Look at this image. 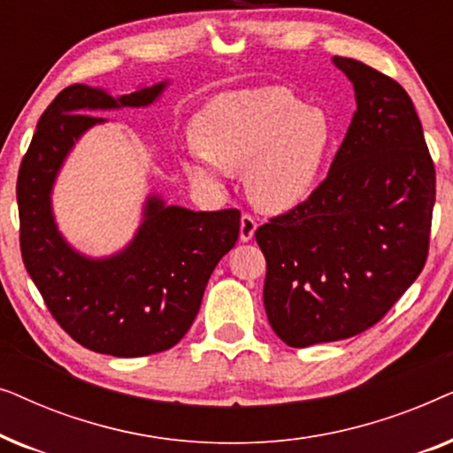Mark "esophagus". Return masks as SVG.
<instances>
[{
    "mask_svg": "<svg viewBox=\"0 0 453 453\" xmlns=\"http://www.w3.org/2000/svg\"><path fill=\"white\" fill-rule=\"evenodd\" d=\"M257 222L251 214H243L241 216V228H239V239L241 241H251L253 233H256Z\"/></svg>",
    "mask_w": 453,
    "mask_h": 453,
    "instance_id": "esophagus-1",
    "label": "esophagus"
}]
</instances>
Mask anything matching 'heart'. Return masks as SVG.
Returning a JSON list of instances; mask_svg holds the SVG:
<instances>
[{"instance_id": "b5f03b06", "label": "heart", "mask_w": 453, "mask_h": 453, "mask_svg": "<svg viewBox=\"0 0 453 453\" xmlns=\"http://www.w3.org/2000/svg\"><path fill=\"white\" fill-rule=\"evenodd\" d=\"M200 152L185 158L194 181L220 188L222 171L245 169L250 200L265 212H284L313 189L332 144L324 109L309 107L287 88L222 96L196 121Z\"/></svg>"}]
</instances>
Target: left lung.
I'll list each match as a JSON object with an SVG mask.
<instances>
[{
	"label": "left lung",
	"mask_w": 453,
	"mask_h": 453,
	"mask_svg": "<svg viewBox=\"0 0 453 453\" xmlns=\"http://www.w3.org/2000/svg\"><path fill=\"white\" fill-rule=\"evenodd\" d=\"M334 64L355 86L346 138L311 196L256 231L265 313L293 349L369 330L429 256L435 165L411 96L363 61Z\"/></svg>",
	"instance_id": "8db88e82"
}]
</instances>
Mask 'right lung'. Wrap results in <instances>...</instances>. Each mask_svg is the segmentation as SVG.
I'll return each instance as SVG.
<instances>
[{"instance_id": "obj_1", "label": "right lung", "mask_w": 453, "mask_h": 453, "mask_svg": "<svg viewBox=\"0 0 453 453\" xmlns=\"http://www.w3.org/2000/svg\"><path fill=\"white\" fill-rule=\"evenodd\" d=\"M166 82L113 98L101 88L67 86L41 115L20 171L16 197L27 272L55 321L84 349L113 357L169 350L200 311L210 274L239 239L241 212H194L148 197L144 222L117 256L90 259L58 231L51 189L72 146L103 123L98 109L146 107Z\"/></svg>"}]
</instances>
